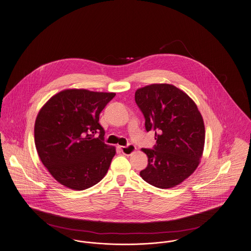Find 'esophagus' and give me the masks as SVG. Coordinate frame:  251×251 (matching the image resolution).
<instances>
[{"instance_id":"obj_1","label":"esophagus","mask_w":251,"mask_h":251,"mask_svg":"<svg viewBox=\"0 0 251 251\" xmlns=\"http://www.w3.org/2000/svg\"><path fill=\"white\" fill-rule=\"evenodd\" d=\"M120 149H121V151L124 155H127V156H130L136 151V147H135V145H128L127 146H121Z\"/></svg>"}]
</instances>
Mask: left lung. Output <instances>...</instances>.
<instances>
[{
  "label": "left lung",
  "mask_w": 251,
  "mask_h": 251,
  "mask_svg": "<svg viewBox=\"0 0 251 251\" xmlns=\"http://www.w3.org/2000/svg\"><path fill=\"white\" fill-rule=\"evenodd\" d=\"M136 104L145 119L146 131H155L156 145L143 148L148 158L143 179L160 189L180 184L198 168L205 144V126L196 103L170 84L138 89Z\"/></svg>",
  "instance_id": "left-lung-1"
}]
</instances>
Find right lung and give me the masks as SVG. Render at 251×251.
I'll use <instances>...</instances> for the list:
<instances>
[{"label": "right lung", "instance_id": "obj_1", "mask_svg": "<svg viewBox=\"0 0 251 251\" xmlns=\"http://www.w3.org/2000/svg\"><path fill=\"white\" fill-rule=\"evenodd\" d=\"M114 93L70 89L56 93L35 122V145L41 162L67 188L82 191L97 184L116 154L103 141L99 115ZM100 132V138L94 134Z\"/></svg>", "mask_w": 251, "mask_h": 251}]
</instances>
